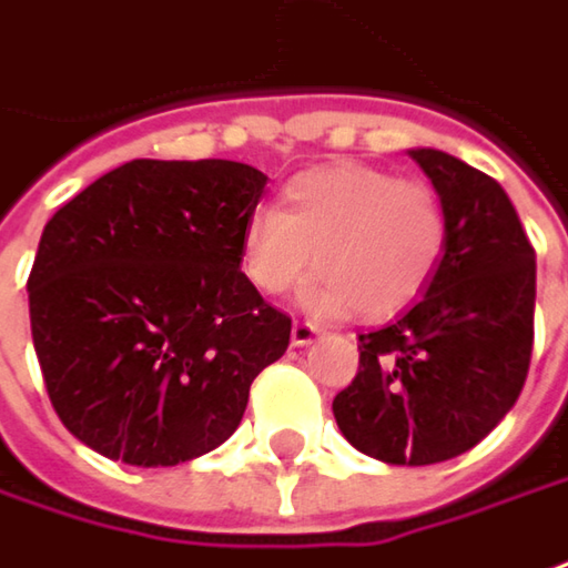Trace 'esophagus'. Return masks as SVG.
Here are the masks:
<instances>
[{
  "label": "esophagus",
  "instance_id": "obj_1",
  "mask_svg": "<svg viewBox=\"0 0 568 568\" xmlns=\"http://www.w3.org/2000/svg\"><path fill=\"white\" fill-rule=\"evenodd\" d=\"M315 337H318V328H315V325H310V322H293V328H291L293 346H310Z\"/></svg>",
  "mask_w": 568,
  "mask_h": 568
}]
</instances>
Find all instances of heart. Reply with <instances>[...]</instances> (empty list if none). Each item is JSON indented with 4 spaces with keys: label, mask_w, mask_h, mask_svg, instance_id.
Here are the masks:
<instances>
[{
    "label": "heart",
    "mask_w": 568,
    "mask_h": 568,
    "mask_svg": "<svg viewBox=\"0 0 568 568\" xmlns=\"http://www.w3.org/2000/svg\"><path fill=\"white\" fill-rule=\"evenodd\" d=\"M447 246L435 186L337 162L296 174L277 209H256L240 231V272L265 296L291 293L306 272L315 312L387 318L432 284Z\"/></svg>",
    "instance_id": "obj_1"
}]
</instances>
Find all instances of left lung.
<instances>
[{"label":"left lung","mask_w":568,"mask_h":568,"mask_svg":"<svg viewBox=\"0 0 568 568\" xmlns=\"http://www.w3.org/2000/svg\"><path fill=\"white\" fill-rule=\"evenodd\" d=\"M447 215L428 291L359 334L334 418L365 456L432 466L471 450L523 394L535 344V250L504 186L440 150H409Z\"/></svg>","instance_id":"obj_1"}]
</instances>
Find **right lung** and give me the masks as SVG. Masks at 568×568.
<instances>
[{"label": "right lung", "instance_id": "1", "mask_svg": "<svg viewBox=\"0 0 568 568\" xmlns=\"http://www.w3.org/2000/svg\"><path fill=\"white\" fill-rule=\"evenodd\" d=\"M265 174L133 159L49 219L27 277L30 331L62 425L128 466H178L237 432L291 318L240 272Z\"/></svg>", "mask_w": 568, "mask_h": 568}]
</instances>
